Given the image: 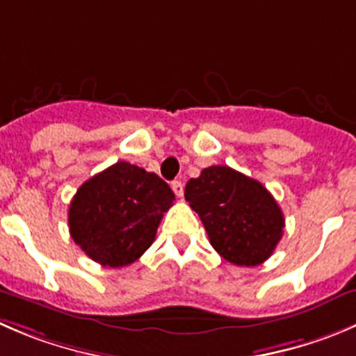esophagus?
Listing matches in <instances>:
<instances>
[{"label": "esophagus", "mask_w": 356, "mask_h": 356, "mask_svg": "<svg viewBox=\"0 0 356 356\" xmlns=\"http://www.w3.org/2000/svg\"><path fill=\"white\" fill-rule=\"evenodd\" d=\"M172 189H174V193L179 196V198H181V196L184 195V184H182L181 181H174V182H172Z\"/></svg>", "instance_id": "34e87169"}]
</instances>
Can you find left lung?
Wrapping results in <instances>:
<instances>
[{
	"label": "left lung",
	"instance_id": "1",
	"mask_svg": "<svg viewBox=\"0 0 356 356\" xmlns=\"http://www.w3.org/2000/svg\"><path fill=\"white\" fill-rule=\"evenodd\" d=\"M186 202L205 226L210 245L236 266H257L273 254L285 219L277 200L255 179L224 165L189 179Z\"/></svg>",
	"mask_w": 356,
	"mask_h": 356
}]
</instances>
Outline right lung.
<instances>
[{
    "label": "right lung",
    "mask_w": 356,
    "mask_h": 356,
    "mask_svg": "<svg viewBox=\"0 0 356 356\" xmlns=\"http://www.w3.org/2000/svg\"><path fill=\"white\" fill-rule=\"evenodd\" d=\"M174 200L156 174L118 161L79 186L69 205V233L92 261L123 268L151 247Z\"/></svg>",
    "instance_id": "right-lung-1"
}]
</instances>
